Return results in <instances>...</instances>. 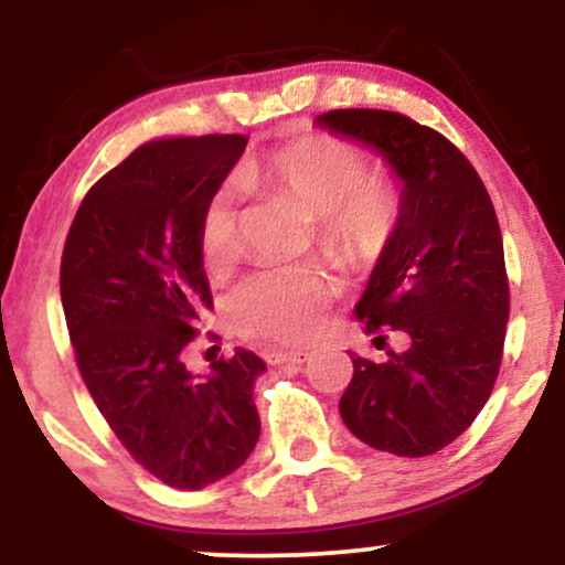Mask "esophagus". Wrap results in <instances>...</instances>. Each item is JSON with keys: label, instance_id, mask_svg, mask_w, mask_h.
<instances>
[{"label": "esophagus", "instance_id": "obj_1", "mask_svg": "<svg viewBox=\"0 0 565 565\" xmlns=\"http://www.w3.org/2000/svg\"><path fill=\"white\" fill-rule=\"evenodd\" d=\"M310 355L305 353V350H295V353H281V350H276V353H265V361L274 366H281V364H305Z\"/></svg>", "mask_w": 565, "mask_h": 565}]
</instances>
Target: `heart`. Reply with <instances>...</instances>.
<instances>
[{
  "mask_svg": "<svg viewBox=\"0 0 565 565\" xmlns=\"http://www.w3.org/2000/svg\"><path fill=\"white\" fill-rule=\"evenodd\" d=\"M246 188H274L316 220V238L345 268L377 263L398 236L404 193L391 178L366 174V159L340 138H300L238 170ZM238 201L231 188L206 201L199 223L201 260L220 274L238 255ZM334 300V281L319 268L260 270L233 289L231 323L244 337L302 345L323 329V313Z\"/></svg>",
  "mask_w": 565,
  "mask_h": 565,
  "instance_id": "1",
  "label": "heart"
}]
</instances>
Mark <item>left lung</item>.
<instances>
[{"label":"left lung","mask_w":565,"mask_h":565,"mask_svg":"<svg viewBox=\"0 0 565 565\" xmlns=\"http://www.w3.org/2000/svg\"><path fill=\"white\" fill-rule=\"evenodd\" d=\"M316 121L380 151L404 183L398 236L355 316L366 334L404 332L408 350L350 355L342 423L372 449L427 457L468 430L502 364L510 287L494 204L468 157L404 114L340 108Z\"/></svg>","instance_id":"obj_1"}]
</instances>
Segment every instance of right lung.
<instances>
[{
  "label": "right lung",
  "mask_w": 565,
  "mask_h": 565,
  "mask_svg": "<svg viewBox=\"0 0 565 565\" xmlns=\"http://www.w3.org/2000/svg\"><path fill=\"white\" fill-rule=\"evenodd\" d=\"M244 148V135L135 148L89 188L63 246L61 300L84 385L135 462L172 489L217 483L260 438V355L238 348L199 377L185 366L212 310L201 212Z\"/></svg>",
  "instance_id": "right-lung-1"
}]
</instances>
